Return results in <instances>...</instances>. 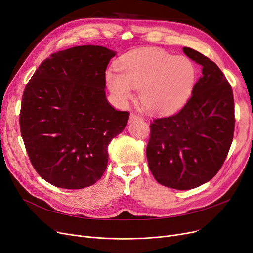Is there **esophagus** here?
<instances>
[{"instance_id":"obj_1","label":"esophagus","mask_w":253,"mask_h":253,"mask_svg":"<svg viewBox=\"0 0 253 253\" xmlns=\"http://www.w3.org/2000/svg\"><path fill=\"white\" fill-rule=\"evenodd\" d=\"M137 120H141V118H139L136 114H134V112H131L129 117V123H132V122L137 121Z\"/></svg>"}]
</instances>
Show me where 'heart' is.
Masks as SVG:
<instances>
[{"instance_id": "b5f03b06", "label": "heart", "mask_w": 253, "mask_h": 253, "mask_svg": "<svg viewBox=\"0 0 253 253\" xmlns=\"http://www.w3.org/2000/svg\"><path fill=\"white\" fill-rule=\"evenodd\" d=\"M117 72L108 71L105 82L115 98L125 103L138 88L142 105L153 115L168 116L178 111L190 99L196 80L193 62L162 49L130 52L117 61Z\"/></svg>"}]
</instances>
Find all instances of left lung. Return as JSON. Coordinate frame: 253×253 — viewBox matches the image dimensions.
<instances>
[{
	"label": "left lung",
	"instance_id": "1",
	"mask_svg": "<svg viewBox=\"0 0 253 253\" xmlns=\"http://www.w3.org/2000/svg\"><path fill=\"white\" fill-rule=\"evenodd\" d=\"M183 52L202 65V77L178 114L151 123L146 151L156 181L175 190L210 181L225 161L235 131V102L226 77L201 53L186 46Z\"/></svg>",
	"mask_w": 253,
	"mask_h": 253
}]
</instances>
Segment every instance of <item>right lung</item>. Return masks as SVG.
<instances>
[{
    "label": "right lung",
    "mask_w": 253,
    "mask_h": 253,
    "mask_svg": "<svg viewBox=\"0 0 253 253\" xmlns=\"http://www.w3.org/2000/svg\"><path fill=\"white\" fill-rule=\"evenodd\" d=\"M116 51L79 45L54 53L25 88L20 114L23 141L36 172L61 189L79 190L104 173L107 146L123 131L129 112L105 95V71Z\"/></svg>",
    "instance_id": "add662e5"
}]
</instances>
